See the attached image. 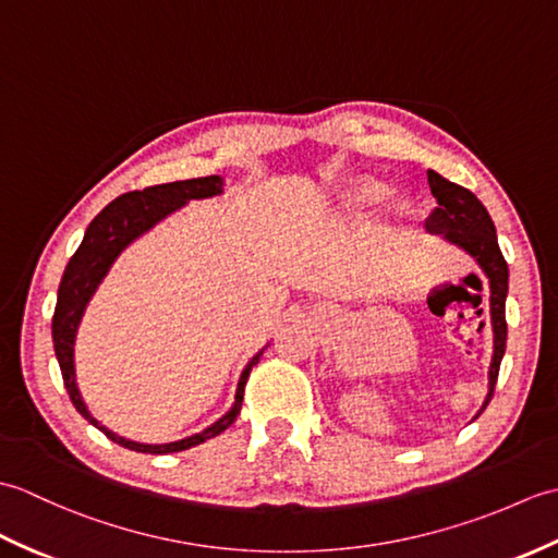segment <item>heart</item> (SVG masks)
<instances>
[{"instance_id": "1", "label": "heart", "mask_w": 558, "mask_h": 558, "mask_svg": "<svg viewBox=\"0 0 558 558\" xmlns=\"http://www.w3.org/2000/svg\"><path fill=\"white\" fill-rule=\"evenodd\" d=\"M381 196H384V189H381V184H374V182H369V184H362V186H357V189H352V194H350L352 204H357V206L376 204V201L381 198Z\"/></svg>"}]
</instances>
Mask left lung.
<instances>
[{
    "label": "left lung",
    "mask_w": 558,
    "mask_h": 558,
    "mask_svg": "<svg viewBox=\"0 0 558 558\" xmlns=\"http://www.w3.org/2000/svg\"><path fill=\"white\" fill-rule=\"evenodd\" d=\"M426 180H429V189L438 204L429 213V218H426L429 230L446 232V240L456 242L458 246L465 248L470 256H475V260L489 278L494 357H492V369H489V396H487V402H484V408H487L494 396V386H496V378H499V366L506 352L508 266L499 248V242H496V228L487 208L482 206V201L472 194L470 189L448 182L446 177H441L434 170L426 172Z\"/></svg>",
    "instance_id": "1"
}]
</instances>
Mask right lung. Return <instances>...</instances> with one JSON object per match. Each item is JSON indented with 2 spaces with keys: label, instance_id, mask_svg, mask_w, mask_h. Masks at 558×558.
Wrapping results in <instances>:
<instances>
[{
  "label": "right lung",
  "instance_id": "obj_1",
  "mask_svg": "<svg viewBox=\"0 0 558 558\" xmlns=\"http://www.w3.org/2000/svg\"><path fill=\"white\" fill-rule=\"evenodd\" d=\"M220 189H222L220 177L210 174V177H198V180L146 186L144 192H129V194L117 196L112 204L105 206L98 216L93 218V222L86 230V236H83L81 246L76 248V254L69 258L62 282H59L57 306H54V316H52V340H54V354H57L59 369H62L66 393H69L71 402H74V408L93 426H96V429H100L105 436L112 438L114 444H120L129 450H136V453H150V456L177 453V450H186L192 446L204 444V441H208V438L218 436L220 432L228 429V426L236 420V414H240V410H242L248 372H252V366L258 362L260 352L246 364V369L242 372L240 386H236L234 405L228 414H222V417L213 426H208L206 432L182 438V441L150 446V444L126 441V438L112 434L110 429H105V426L96 417H90V412L86 410V405H83L78 388H76V378H74L76 328L81 324L83 310H86L88 300L93 298V292H96L100 280L105 278V272L110 270L112 260L120 256V252L129 242H134L138 234L150 230L158 220H162L165 216H170L172 210L184 206L189 198H206L213 194H220Z\"/></svg>",
  "mask_w": 558,
  "mask_h": 558
}]
</instances>
